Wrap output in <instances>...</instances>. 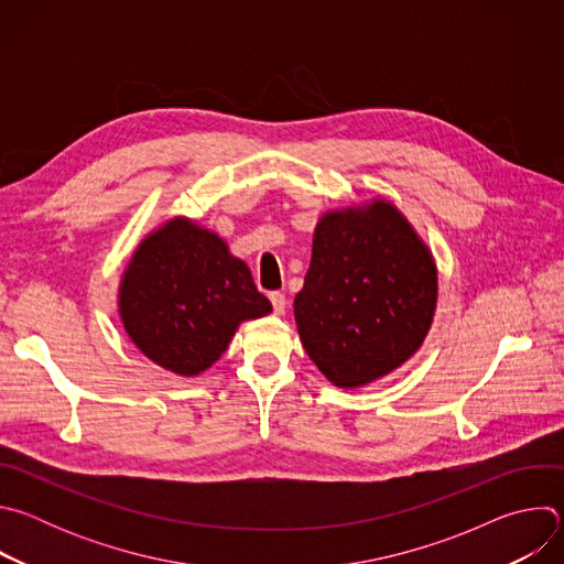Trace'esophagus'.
Segmentation results:
<instances>
[{"instance_id":"obj_1","label":"esophagus","mask_w":564,"mask_h":564,"mask_svg":"<svg viewBox=\"0 0 564 564\" xmlns=\"http://www.w3.org/2000/svg\"><path fill=\"white\" fill-rule=\"evenodd\" d=\"M270 301H272V307H274V314L283 316L285 314V307H288V301H285V294L283 292H272L270 294Z\"/></svg>"}]
</instances>
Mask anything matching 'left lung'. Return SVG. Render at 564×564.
<instances>
[{
  "label": "left lung",
  "mask_w": 564,
  "mask_h": 564,
  "mask_svg": "<svg viewBox=\"0 0 564 564\" xmlns=\"http://www.w3.org/2000/svg\"><path fill=\"white\" fill-rule=\"evenodd\" d=\"M437 292L435 257L392 200L372 196L328 209L294 296L299 339L333 386L364 388L415 357Z\"/></svg>",
  "instance_id": "8db88e82"
}]
</instances>
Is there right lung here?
Masks as SVG:
<instances>
[{"mask_svg":"<svg viewBox=\"0 0 564 564\" xmlns=\"http://www.w3.org/2000/svg\"><path fill=\"white\" fill-rule=\"evenodd\" d=\"M116 301L129 341L178 377L212 368L240 324L272 312L248 263L218 231L183 214L142 236Z\"/></svg>","mask_w":564,"mask_h":564,"instance_id":"right-lung-1","label":"right lung"}]
</instances>
